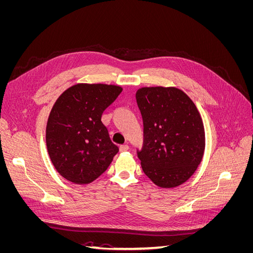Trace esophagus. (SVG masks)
I'll list each match as a JSON object with an SVG mask.
<instances>
[{"label": "esophagus", "instance_id": "34e87169", "mask_svg": "<svg viewBox=\"0 0 253 253\" xmlns=\"http://www.w3.org/2000/svg\"><path fill=\"white\" fill-rule=\"evenodd\" d=\"M129 149V147L127 144H122V145H120V151L121 152H126V151H127Z\"/></svg>", "mask_w": 253, "mask_h": 253}]
</instances>
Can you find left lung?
Masks as SVG:
<instances>
[{
	"label": "left lung",
	"mask_w": 253,
	"mask_h": 253,
	"mask_svg": "<svg viewBox=\"0 0 253 253\" xmlns=\"http://www.w3.org/2000/svg\"><path fill=\"white\" fill-rule=\"evenodd\" d=\"M136 100L143 120L137 155L144 174L160 188L187 181L201 164L205 128L194 102L176 87H141Z\"/></svg>",
	"instance_id": "left-lung-1"
}]
</instances>
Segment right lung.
<instances>
[{
  "instance_id": "right-lung-1",
  "label": "right lung",
  "mask_w": 253,
  "mask_h": 253,
  "mask_svg": "<svg viewBox=\"0 0 253 253\" xmlns=\"http://www.w3.org/2000/svg\"><path fill=\"white\" fill-rule=\"evenodd\" d=\"M122 91L108 84L78 83L57 99L46 126V145L61 176L77 185L97 179L113 162L119 148L102 124L103 111Z\"/></svg>"
}]
</instances>
